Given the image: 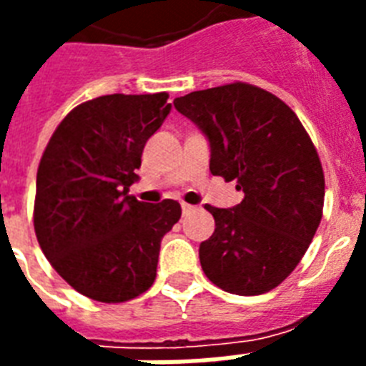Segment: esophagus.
Returning <instances> with one entry per match:
<instances>
[{"instance_id":"34e87169","label":"esophagus","mask_w":366,"mask_h":366,"mask_svg":"<svg viewBox=\"0 0 366 366\" xmlns=\"http://www.w3.org/2000/svg\"><path fill=\"white\" fill-rule=\"evenodd\" d=\"M199 211V207L195 205H188V203H182V212L184 214H192V212Z\"/></svg>"}]
</instances>
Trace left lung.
Segmentation results:
<instances>
[{
    "instance_id": "8db88e82",
    "label": "left lung",
    "mask_w": 366,
    "mask_h": 366,
    "mask_svg": "<svg viewBox=\"0 0 366 366\" xmlns=\"http://www.w3.org/2000/svg\"><path fill=\"white\" fill-rule=\"evenodd\" d=\"M172 104L209 138L212 174L244 194L232 209L205 205L217 228L199 244L203 272L232 295L275 289L323 217V167L312 138L283 100L249 83L194 91Z\"/></svg>"
}]
</instances>
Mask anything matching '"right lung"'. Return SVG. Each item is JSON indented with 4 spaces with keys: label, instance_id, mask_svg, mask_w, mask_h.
<instances>
[{
    "label": "right lung",
    "instance_id": "1",
    "mask_svg": "<svg viewBox=\"0 0 366 366\" xmlns=\"http://www.w3.org/2000/svg\"><path fill=\"white\" fill-rule=\"evenodd\" d=\"M169 94H106L60 122L36 180L34 229L66 283L119 304L154 285L161 239L180 220L178 201L129 195L142 149L171 112Z\"/></svg>",
    "mask_w": 366,
    "mask_h": 366
}]
</instances>
